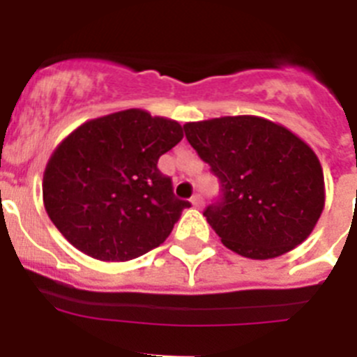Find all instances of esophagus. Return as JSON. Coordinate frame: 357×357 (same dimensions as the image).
I'll use <instances>...</instances> for the list:
<instances>
[{"label": "esophagus", "instance_id": "1", "mask_svg": "<svg viewBox=\"0 0 357 357\" xmlns=\"http://www.w3.org/2000/svg\"><path fill=\"white\" fill-rule=\"evenodd\" d=\"M191 204H193V207H197V209H202V206H204V198H202L200 195H195V197L191 198Z\"/></svg>", "mask_w": 357, "mask_h": 357}]
</instances>
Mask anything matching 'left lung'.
<instances>
[{"mask_svg": "<svg viewBox=\"0 0 357 357\" xmlns=\"http://www.w3.org/2000/svg\"><path fill=\"white\" fill-rule=\"evenodd\" d=\"M185 137L222 184L204 211L222 243L248 259H273L307 239L326 206L317 153L259 116L185 123Z\"/></svg>", "mask_w": 357, "mask_h": 357, "instance_id": "1", "label": "left lung"}]
</instances>
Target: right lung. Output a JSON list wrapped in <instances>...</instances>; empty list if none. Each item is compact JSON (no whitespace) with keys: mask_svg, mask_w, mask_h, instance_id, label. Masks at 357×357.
<instances>
[{"mask_svg":"<svg viewBox=\"0 0 357 357\" xmlns=\"http://www.w3.org/2000/svg\"><path fill=\"white\" fill-rule=\"evenodd\" d=\"M182 137L178 123L141 109L85 121L44 169L43 200L53 225L100 261L123 263L159 247L189 207L157 168Z\"/></svg>","mask_w":357,"mask_h":357,"instance_id":"add662e5","label":"right lung"}]
</instances>
